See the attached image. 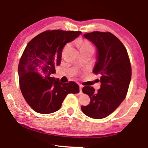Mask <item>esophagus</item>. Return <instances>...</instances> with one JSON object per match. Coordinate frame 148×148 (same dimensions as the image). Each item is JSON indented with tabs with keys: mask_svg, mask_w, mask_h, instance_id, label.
<instances>
[{
	"mask_svg": "<svg viewBox=\"0 0 148 148\" xmlns=\"http://www.w3.org/2000/svg\"><path fill=\"white\" fill-rule=\"evenodd\" d=\"M79 92L80 93H82V88H83V86L81 84H79Z\"/></svg>",
	"mask_w": 148,
	"mask_h": 148,
	"instance_id": "obj_1",
	"label": "esophagus"
}]
</instances>
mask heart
<instances>
[{
	"label": "heart",
	"instance_id": "obj_1",
	"mask_svg": "<svg viewBox=\"0 0 148 148\" xmlns=\"http://www.w3.org/2000/svg\"><path fill=\"white\" fill-rule=\"evenodd\" d=\"M81 48H92V47L89 44H84V45H82Z\"/></svg>",
	"mask_w": 148,
	"mask_h": 148
}]
</instances>
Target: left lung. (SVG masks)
Listing matches in <instances>:
<instances>
[{
	"mask_svg": "<svg viewBox=\"0 0 148 148\" xmlns=\"http://www.w3.org/2000/svg\"><path fill=\"white\" fill-rule=\"evenodd\" d=\"M97 48L94 73L101 76V88L85 86L84 93L91 102L81 109L86 116L102 119L112 114L125 99L131 79V66L122 42L109 32L95 31L84 34Z\"/></svg>",
	"mask_w": 148,
	"mask_h": 148,
	"instance_id": "left-lung-1",
	"label": "left lung"
}]
</instances>
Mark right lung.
<instances>
[{
  "label": "right lung",
  "mask_w": 148,
  "mask_h": 148,
  "mask_svg": "<svg viewBox=\"0 0 148 148\" xmlns=\"http://www.w3.org/2000/svg\"><path fill=\"white\" fill-rule=\"evenodd\" d=\"M80 31H47L37 35L25 49L18 66L20 89L28 104L40 114H51L61 107L69 93H78L74 82L62 83L52 77L61 64L62 50Z\"/></svg>",
  "instance_id": "1"
}]
</instances>
